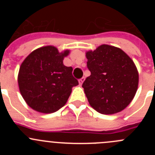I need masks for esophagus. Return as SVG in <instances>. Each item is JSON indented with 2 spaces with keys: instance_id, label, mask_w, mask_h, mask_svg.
Returning a JSON list of instances; mask_svg holds the SVG:
<instances>
[{
  "instance_id": "34e87169",
  "label": "esophagus",
  "mask_w": 155,
  "mask_h": 155,
  "mask_svg": "<svg viewBox=\"0 0 155 155\" xmlns=\"http://www.w3.org/2000/svg\"><path fill=\"white\" fill-rule=\"evenodd\" d=\"M84 81H85V77H82V78H81V79H79V85H82V84L83 83Z\"/></svg>"
}]
</instances>
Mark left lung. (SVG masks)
Wrapping results in <instances>:
<instances>
[{
    "label": "left lung",
    "mask_w": 155,
    "mask_h": 155,
    "mask_svg": "<svg viewBox=\"0 0 155 155\" xmlns=\"http://www.w3.org/2000/svg\"><path fill=\"white\" fill-rule=\"evenodd\" d=\"M90 76L82 84L89 104L101 114L123 110L134 99L139 74L130 58L121 48L102 45L86 53Z\"/></svg>",
    "instance_id": "8db88e82"
}]
</instances>
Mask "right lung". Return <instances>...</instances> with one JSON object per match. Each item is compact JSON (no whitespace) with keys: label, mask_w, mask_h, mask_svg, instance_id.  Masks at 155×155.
I'll use <instances>...</instances> for the list:
<instances>
[{"label":"right lung","mask_w":155,"mask_h":155,"mask_svg":"<svg viewBox=\"0 0 155 155\" xmlns=\"http://www.w3.org/2000/svg\"><path fill=\"white\" fill-rule=\"evenodd\" d=\"M67 50L59 53L54 46L36 49L25 59L18 82L21 96L30 107L43 113H52L65 105L72 87L79 85L72 67L64 65Z\"/></svg>","instance_id":"right-lung-1"}]
</instances>
